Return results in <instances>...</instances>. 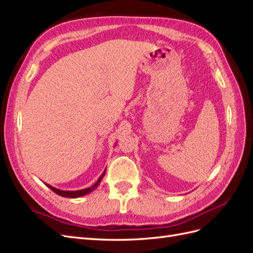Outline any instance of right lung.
<instances>
[{
	"label": "right lung",
	"mask_w": 253,
	"mask_h": 253,
	"mask_svg": "<svg viewBox=\"0 0 253 253\" xmlns=\"http://www.w3.org/2000/svg\"><path fill=\"white\" fill-rule=\"evenodd\" d=\"M105 171H106V169L102 172V174L100 175V177L98 178V180L94 183L93 186L89 187V188H86V189L77 190V191H64V190H60V189H57V188H55V187H51L50 185H48V183H46V182H44V183H45V185H46L51 191H53V192H55V193L58 194V195H60V196L77 198V197H80V196H83V195H86V194H88V193H90V192H93V191H94L99 185H100V182H101L102 178L104 177V175H105Z\"/></svg>",
	"instance_id": "obj_1"
}]
</instances>
